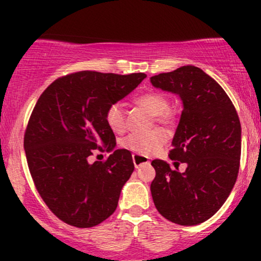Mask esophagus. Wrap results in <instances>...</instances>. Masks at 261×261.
Returning a JSON list of instances; mask_svg holds the SVG:
<instances>
[{"label":"esophagus","instance_id":"esophagus-1","mask_svg":"<svg viewBox=\"0 0 261 261\" xmlns=\"http://www.w3.org/2000/svg\"><path fill=\"white\" fill-rule=\"evenodd\" d=\"M133 161H134V164H135V167H136V168H140V167L146 166V164H149V160L147 157H145V155L137 154V153L133 154Z\"/></svg>","mask_w":261,"mask_h":261}]
</instances>
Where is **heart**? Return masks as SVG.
<instances>
[{"label":"heart","instance_id":"heart-1","mask_svg":"<svg viewBox=\"0 0 261 261\" xmlns=\"http://www.w3.org/2000/svg\"><path fill=\"white\" fill-rule=\"evenodd\" d=\"M135 104L142 107L154 116L155 121L163 125L172 124L173 116L169 112V99L160 92H147L135 98ZM106 121L110 130L115 134H122L126 130V116L124 107L120 103H114L108 108L106 113ZM166 142V134L160 128L149 133H133L127 135L121 141L124 148L130 149L141 155H148L157 151Z\"/></svg>","mask_w":261,"mask_h":261}]
</instances>
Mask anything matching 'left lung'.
<instances>
[{
	"instance_id": "obj_1",
	"label": "left lung",
	"mask_w": 261,
	"mask_h": 261,
	"mask_svg": "<svg viewBox=\"0 0 261 261\" xmlns=\"http://www.w3.org/2000/svg\"><path fill=\"white\" fill-rule=\"evenodd\" d=\"M152 86L174 93L182 112L169 158L187 164L185 172L152 161L151 194L155 208L170 222L195 226L221 208L234 187L241 161L242 128L223 88L195 66L151 77Z\"/></svg>"
}]
</instances>
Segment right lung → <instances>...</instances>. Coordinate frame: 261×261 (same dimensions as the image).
Masks as SVG:
<instances>
[{"label": "right lung", "instance_id": "right-lung-1", "mask_svg": "<svg viewBox=\"0 0 261 261\" xmlns=\"http://www.w3.org/2000/svg\"><path fill=\"white\" fill-rule=\"evenodd\" d=\"M146 77L81 71L54 81L35 104L24 135L27 162L41 199L65 223L89 228L116 210L134 172L133 155L115 149L106 162L89 160L115 148L108 108Z\"/></svg>", "mask_w": 261, "mask_h": 261}]
</instances>
